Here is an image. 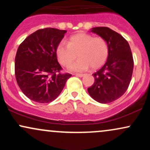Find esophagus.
Wrapping results in <instances>:
<instances>
[{
  "mask_svg": "<svg viewBox=\"0 0 150 150\" xmlns=\"http://www.w3.org/2000/svg\"><path fill=\"white\" fill-rule=\"evenodd\" d=\"M75 75H76V76H77V77H82L84 76V74H78V73H77V74H75Z\"/></svg>",
  "mask_w": 150,
  "mask_h": 150,
  "instance_id": "esophagus-1",
  "label": "esophagus"
}]
</instances>
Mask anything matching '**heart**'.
Listing matches in <instances>:
<instances>
[{
  "instance_id": "heart-1",
  "label": "heart",
  "mask_w": 150,
  "mask_h": 150,
  "mask_svg": "<svg viewBox=\"0 0 150 150\" xmlns=\"http://www.w3.org/2000/svg\"><path fill=\"white\" fill-rule=\"evenodd\" d=\"M109 53L107 42L102 37H94L91 34L80 33L72 36L68 44L62 42L56 48V55L61 65L68 66L73 72H82L91 66L93 69L99 68L106 62Z\"/></svg>"
}]
</instances>
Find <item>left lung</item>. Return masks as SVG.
Segmentation results:
<instances>
[{"instance_id":"8db88e82","label":"left lung","mask_w":150,"mask_h":150,"mask_svg":"<svg viewBox=\"0 0 150 150\" xmlns=\"http://www.w3.org/2000/svg\"><path fill=\"white\" fill-rule=\"evenodd\" d=\"M90 32L104 38L109 47L106 62L93 74L94 82L87 88L90 97L101 104L112 102L126 92L132 75L133 58L130 47L120 34L108 27H98Z\"/></svg>"}]
</instances>
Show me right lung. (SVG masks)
Masks as SVG:
<instances>
[{
    "label": "right lung",
    "mask_w": 150,
    "mask_h": 150,
    "mask_svg": "<svg viewBox=\"0 0 150 150\" xmlns=\"http://www.w3.org/2000/svg\"><path fill=\"white\" fill-rule=\"evenodd\" d=\"M67 31L55 28L39 30L19 46L15 59L18 85L24 94L39 103H49L58 97L69 73L61 74L56 48Z\"/></svg>",
    "instance_id": "right-lung-1"
}]
</instances>
